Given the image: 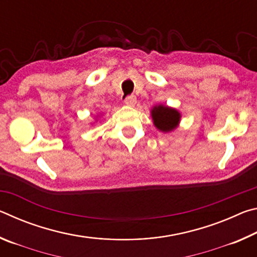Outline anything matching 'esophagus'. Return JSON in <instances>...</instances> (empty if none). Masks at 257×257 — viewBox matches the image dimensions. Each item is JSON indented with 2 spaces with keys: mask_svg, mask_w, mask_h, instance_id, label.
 <instances>
[{
  "mask_svg": "<svg viewBox=\"0 0 257 257\" xmlns=\"http://www.w3.org/2000/svg\"><path fill=\"white\" fill-rule=\"evenodd\" d=\"M136 102H137V99H136V96H135V95H129V96H127L124 99V104H125V105H128V106H135Z\"/></svg>",
  "mask_w": 257,
  "mask_h": 257,
  "instance_id": "obj_1",
  "label": "esophagus"
}]
</instances>
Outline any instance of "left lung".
<instances>
[{
	"mask_svg": "<svg viewBox=\"0 0 257 257\" xmlns=\"http://www.w3.org/2000/svg\"><path fill=\"white\" fill-rule=\"evenodd\" d=\"M153 123L160 132L169 133L176 129L180 121V113L176 108L165 106V105H155L151 111Z\"/></svg>",
	"mask_w": 257,
	"mask_h": 257,
	"instance_id": "left-lung-1",
	"label": "left lung"
}]
</instances>
